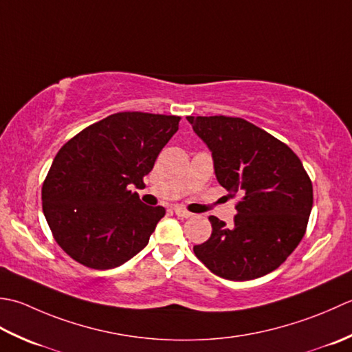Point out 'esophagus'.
<instances>
[{"instance_id":"34e87169","label":"esophagus","mask_w":352,"mask_h":352,"mask_svg":"<svg viewBox=\"0 0 352 352\" xmlns=\"http://www.w3.org/2000/svg\"><path fill=\"white\" fill-rule=\"evenodd\" d=\"M173 210H175V214L177 217H181V219H188V217H191L192 214L190 212V211H186L185 208H182V206H173Z\"/></svg>"}]
</instances>
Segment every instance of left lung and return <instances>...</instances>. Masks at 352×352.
Segmentation results:
<instances>
[{
  "label": "left lung",
  "instance_id": "left-lung-1",
  "mask_svg": "<svg viewBox=\"0 0 352 352\" xmlns=\"http://www.w3.org/2000/svg\"><path fill=\"white\" fill-rule=\"evenodd\" d=\"M210 147L219 184L239 197L234 223L211 216L212 234L192 248L196 256L231 281L270 274L307 231L311 179L293 150L239 117H186Z\"/></svg>",
  "mask_w": 352,
  "mask_h": 352
}]
</instances>
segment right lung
<instances>
[{
	"mask_svg": "<svg viewBox=\"0 0 352 352\" xmlns=\"http://www.w3.org/2000/svg\"><path fill=\"white\" fill-rule=\"evenodd\" d=\"M181 117L118 112L85 127L57 152L42 185V210L57 245L74 261L113 269L144 249L164 216L142 186Z\"/></svg>",
	"mask_w": 352,
	"mask_h": 352,
	"instance_id": "right-lung-1",
	"label": "right lung"
}]
</instances>
